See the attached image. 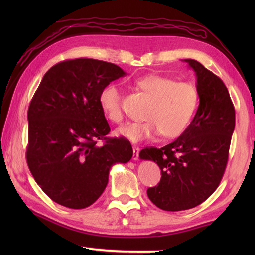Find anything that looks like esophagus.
<instances>
[{"instance_id": "1", "label": "esophagus", "mask_w": 255, "mask_h": 255, "mask_svg": "<svg viewBox=\"0 0 255 255\" xmlns=\"http://www.w3.org/2000/svg\"><path fill=\"white\" fill-rule=\"evenodd\" d=\"M132 150H133L132 159H133V161H137L138 156H139V148L136 147V146H132Z\"/></svg>"}]
</instances>
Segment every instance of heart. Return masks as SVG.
<instances>
[{
	"label": "heart",
	"instance_id": "1",
	"mask_svg": "<svg viewBox=\"0 0 255 255\" xmlns=\"http://www.w3.org/2000/svg\"><path fill=\"white\" fill-rule=\"evenodd\" d=\"M136 86L152 99L143 123H128L116 129V135L131 143L162 135L175 139L187 131L199 107V92L191 82H176L171 77L148 74L136 80ZM99 105L108 120L118 124L124 118L122 92L108 84L99 94Z\"/></svg>",
	"mask_w": 255,
	"mask_h": 255
}]
</instances>
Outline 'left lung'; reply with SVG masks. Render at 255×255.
<instances>
[{
    "label": "left lung",
    "instance_id": "8db88e82",
    "mask_svg": "<svg viewBox=\"0 0 255 255\" xmlns=\"http://www.w3.org/2000/svg\"><path fill=\"white\" fill-rule=\"evenodd\" d=\"M196 74L199 107L182 136L162 148H144L139 157L159 166V183L147 190L166 211L193 208L213 195L226 169L235 128V109L224 82L195 59H183Z\"/></svg>",
    "mask_w": 255,
    "mask_h": 255
}]
</instances>
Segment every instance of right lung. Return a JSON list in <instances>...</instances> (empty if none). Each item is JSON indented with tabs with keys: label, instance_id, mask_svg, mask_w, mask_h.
<instances>
[{
	"label": "right lung",
	"instance_id": "obj_1",
	"mask_svg": "<svg viewBox=\"0 0 255 255\" xmlns=\"http://www.w3.org/2000/svg\"><path fill=\"white\" fill-rule=\"evenodd\" d=\"M126 75L112 63L76 58L56 64L42 77L28 110L27 163L51 200L72 209L91 206L102 195L109 171L132 157L126 138H107L109 124L99 94ZM98 140H105L99 146Z\"/></svg>",
	"mask_w": 255,
	"mask_h": 255
}]
</instances>
